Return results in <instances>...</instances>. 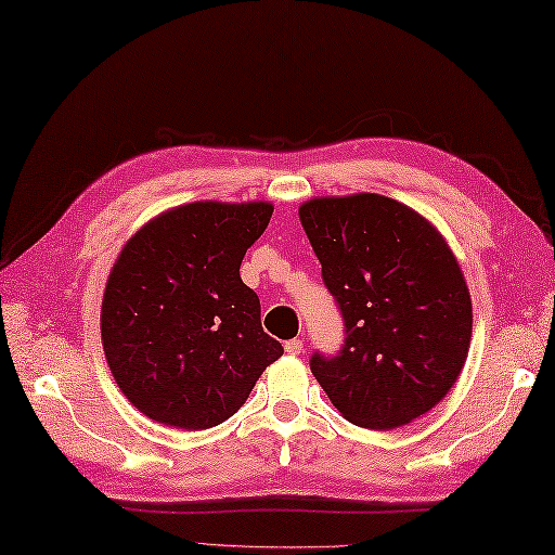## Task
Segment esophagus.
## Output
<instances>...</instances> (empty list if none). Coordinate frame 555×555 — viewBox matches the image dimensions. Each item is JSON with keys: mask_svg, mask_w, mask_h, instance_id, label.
I'll return each instance as SVG.
<instances>
[{"mask_svg": "<svg viewBox=\"0 0 555 555\" xmlns=\"http://www.w3.org/2000/svg\"><path fill=\"white\" fill-rule=\"evenodd\" d=\"M286 352L288 356H300L302 352V340L300 338H293V340H286Z\"/></svg>", "mask_w": 555, "mask_h": 555, "instance_id": "esophagus-1", "label": "esophagus"}]
</instances>
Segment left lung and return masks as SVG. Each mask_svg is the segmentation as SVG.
<instances>
[{"label":"left lung","mask_w":555,"mask_h":555,"mask_svg":"<svg viewBox=\"0 0 555 555\" xmlns=\"http://www.w3.org/2000/svg\"><path fill=\"white\" fill-rule=\"evenodd\" d=\"M298 215L346 326L336 356H312L314 379L364 429L429 412L473 338V300L451 247L415 209L376 193L314 197Z\"/></svg>","instance_id":"8db88e82"}]
</instances>
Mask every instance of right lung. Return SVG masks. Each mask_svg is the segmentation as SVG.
Instances as JSON below:
<instances>
[{
    "mask_svg": "<svg viewBox=\"0 0 555 555\" xmlns=\"http://www.w3.org/2000/svg\"><path fill=\"white\" fill-rule=\"evenodd\" d=\"M271 211L269 203L181 205L124 245L102 298V346L145 417L188 431L217 427L284 356L241 279Z\"/></svg>",
    "mask_w": 555,
    "mask_h": 555,
    "instance_id": "right-lung-1",
    "label": "right lung"
}]
</instances>
